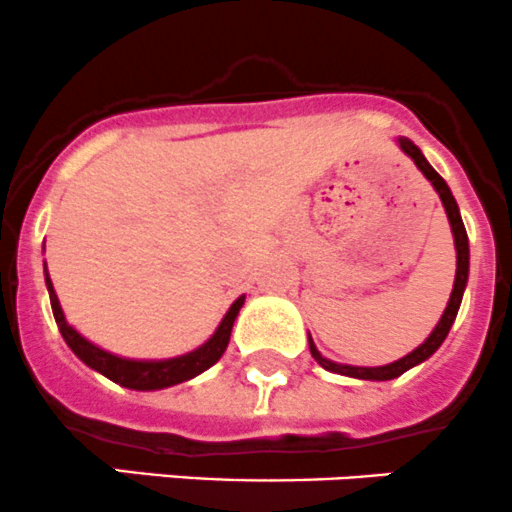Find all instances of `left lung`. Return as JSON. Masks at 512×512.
Segmentation results:
<instances>
[{"label": "left lung", "instance_id": "8db88e82", "mask_svg": "<svg viewBox=\"0 0 512 512\" xmlns=\"http://www.w3.org/2000/svg\"><path fill=\"white\" fill-rule=\"evenodd\" d=\"M398 146H401L403 151H406L408 156H411L413 161H416L418 169L423 171V176L433 184V189L438 191L440 201H443V209L445 214H448V221H450V231H453V241H455V283H453V293H450V301L448 306H445L443 316H440V321L435 323L433 333L426 338V341L421 343V346L416 348V351H411L408 356L398 358V361L388 363V366H376V368H366V366H346V363H336V361H328V358H323L321 353H318L316 343H313V338L308 336V348H311V356L316 358L318 366H323L326 371L331 373H341V376H348V378H361V381H391V378H398L401 373H406L408 368L418 366V363H423L426 358L433 356L435 351L440 348V343L445 341V336H448L450 326H453L455 316H458V308H460V301H463V291H465V283H468V268H470V249H468V234H465V226H463V219H460V211H458V204H455L453 194H450L448 184L443 181V176L438 174V171L433 169V166L428 164L426 156L421 154V149H418L416 144H413L411 139H398Z\"/></svg>", "mask_w": 512, "mask_h": 512}]
</instances>
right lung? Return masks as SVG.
<instances>
[{
	"label": "right lung",
	"mask_w": 512,
	"mask_h": 512,
	"mask_svg": "<svg viewBox=\"0 0 512 512\" xmlns=\"http://www.w3.org/2000/svg\"><path fill=\"white\" fill-rule=\"evenodd\" d=\"M44 281L49 288V301H52L54 318H57V326L62 338L67 341V346L72 348L74 356L82 358L89 368H94L96 373L106 376L109 381L119 383V386L131 388V391H159V388L176 386V383H184L189 378L199 376L206 368L214 366L221 356H224L226 346H229L231 328H234L236 316H239L241 306H244V298L239 296L231 308L226 311V316L221 318L219 328L214 331V336L199 346L196 351L184 353V356L166 358V361H134V358H121L114 353L104 351V348L94 346L91 341H86L79 331H74V326H69L67 318H64L62 306H59V298L54 293L52 278H49L47 261H44Z\"/></svg>",
	"instance_id": "add662e5"
}]
</instances>
